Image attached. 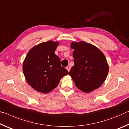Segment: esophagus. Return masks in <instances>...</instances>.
<instances>
[{"label": "esophagus", "instance_id": "34e87169", "mask_svg": "<svg viewBox=\"0 0 129 129\" xmlns=\"http://www.w3.org/2000/svg\"><path fill=\"white\" fill-rule=\"evenodd\" d=\"M70 69H71V67L70 66H67L66 67V69L67 70V71H68L69 72L70 71Z\"/></svg>", "mask_w": 129, "mask_h": 129}]
</instances>
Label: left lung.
I'll return each instance as SVG.
<instances>
[{"label": "left lung", "mask_w": 129, "mask_h": 129, "mask_svg": "<svg viewBox=\"0 0 129 129\" xmlns=\"http://www.w3.org/2000/svg\"><path fill=\"white\" fill-rule=\"evenodd\" d=\"M70 47L74 50V66L71 67L69 75L77 88L90 92L100 87L109 72L104 54L95 46L83 41L73 42Z\"/></svg>", "instance_id": "1"}]
</instances>
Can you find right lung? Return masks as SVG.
I'll list each match as a JSON object with an SVG mask.
<instances>
[{"label":"right lung","mask_w":129,"mask_h":129,"mask_svg":"<svg viewBox=\"0 0 129 129\" xmlns=\"http://www.w3.org/2000/svg\"><path fill=\"white\" fill-rule=\"evenodd\" d=\"M59 42L49 41L34 46L29 51L23 64L27 83L34 89L47 93L58 86L60 79L68 75L55 54Z\"/></svg>","instance_id":"obj_1"}]
</instances>
